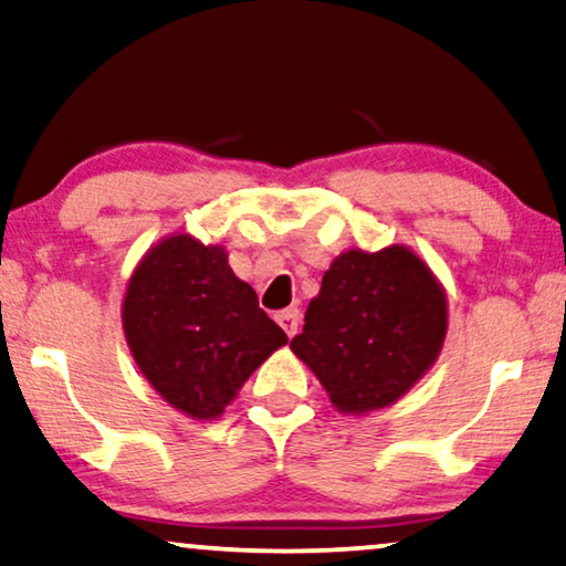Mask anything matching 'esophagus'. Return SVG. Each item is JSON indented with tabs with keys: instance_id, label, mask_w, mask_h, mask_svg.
Segmentation results:
<instances>
[{
	"instance_id": "esophagus-1",
	"label": "esophagus",
	"mask_w": 566,
	"mask_h": 566,
	"mask_svg": "<svg viewBox=\"0 0 566 566\" xmlns=\"http://www.w3.org/2000/svg\"><path fill=\"white\" fill-rule=\"evenodd\" d=\"M276 323L284 328V334L292 338L297 334V326H300V311L297 307H287V311L276 313Z\"/></svg>"
}]
</instances>
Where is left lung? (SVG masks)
<instances>
[{
    "mask_svg": "<svg viewBox=\"0 0 566 566\" xmlns=\"http://www.w3.org/2000/svg\"><path fill=\"white\" fill-rule=\"evenodd\" d=\"M446 334V290L411 248H352L331 261L290 349L338 411L361 417L409 394Z\"/></svg>",
    "mask_w": 566,
    "mask_h": 566,
    "instance_id": "1",
    "label": "left lung"
}]
</instances>
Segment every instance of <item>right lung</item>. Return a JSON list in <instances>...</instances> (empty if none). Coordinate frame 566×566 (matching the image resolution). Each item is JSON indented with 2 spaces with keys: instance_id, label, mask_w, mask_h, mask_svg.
Wrapping results in <instances>:
<instances>
[{
  "instance_id": "right-lung-1",
  "label": "right lung",
  "mask_w": 566,
  "mask_h": 566,
  "mask_svg": "<svg viewBox=\"0 0 566 566\" xmlns=\"http://www.w3.org/2000/svg\"><path fill=\"white\" fill-rule=\"evenodd\" d=\"M149 386L191 419H217L287 334L232 274L228 251L176 232L137 263L120 305Z\"/></svg>"
}]
</instances>
